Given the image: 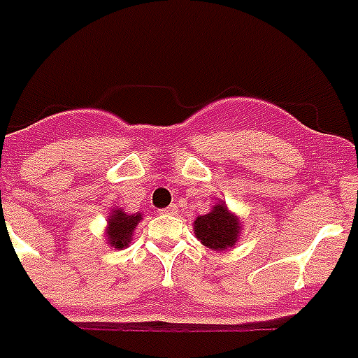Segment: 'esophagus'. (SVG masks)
Returning a JSON list of instances; mask_svg holds the SVG:
<instances>
[{
    "mask_svg": "<svg viewBox=\"0 0 358 358\" xmlns=\"http://www.w3.org/2000/svg\"><path fill=\"white\" fill-rule=\"evenodd\" d=\"M176 211H178V208H176L174 204H171L167 206V208L159 209V215H176Z\"/></svg>",
    "mask_w": 358,
    "mask_h": 358,
    "instance_id": "obj_1",
    "label": "esophagus"
}]
</instances>
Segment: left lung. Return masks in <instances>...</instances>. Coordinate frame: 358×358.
<instances>
[{"label": "left lung", "instance_id": "8db88e82", "mask_svg": "<svg viewBox=\"0 0 358 358\" xmlns=\"http://www.w3.org/2000/svg\"><path fill=\"white\" fill-rule=\"evenodd\" d=\"M194 234L202 245L213 250H226L235 245L239 235V220L224 204L215 206L211 213L194 220Z\"/></svg>", "mask_w": 358, "mask_h": 358}]
</instances>
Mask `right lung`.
Segmentation results:
<instances>
[{"instance_id": "obj_1", "label": "right lung", "mask_w": 358, "mask_h": 358, "mask_svg": "<svg viewBox=\"0 0 358 358\" xmlns=\"http://www.w3.org/2000/svg\"><path fill=\"white\" fill-rule=\"evenodd\" d=\"M141 220V215H129L121 211V209H115L112 211L108 219V245L115 246V248H123V246H129L130 239H132L134 228L138 226V222Z\"/></svg>"}]
</instances>
